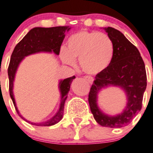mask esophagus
Segmentation results:
<instances>
[{
	"label": "esophagus",
	"instance_id": "1",
	"mask_svg": "<svg viewBox=\"0 0 153 153\" xmlns=\"http://www.w3.org/2000/svg\"><path fill=\"white\" fill-rule=\"evenodd\" d=\"M85 79H86V80L88 81V82H89V83H92L93 81H94V79H93V77L90 76H85Z\"/></svg>",
	"mask_w": 153,
	"mask_h": 153
}]
</instances>
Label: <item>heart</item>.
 <instances>
[{"mask_svg":"<svg viewBox=\"0 0 153 153\" xmlns=\"http://www.w3.org/2000/svg\"><path fill=\"white\" fill-rule=\"evenodd\" d=\"M114 46L107 34L96 31L80 30L72 34L62 48L60 58L68 65H74L79 59V66L85 73L97 74L105 71L111 63Z\"/></svg>","mask_w":153,"mask_h":153,"instance_id":"b5f03b06","label":"heart"}]
</instances>
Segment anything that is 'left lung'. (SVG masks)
Listing matches in <instances>:
<instances>
[{"instance_id":"obj_1","label":"left lung","mask_w":153,"mask_h":153,"mask_svg":"<svg viewBox=\"0 0 153 153\" xmlns=\"http://www.w3.org/2000/svg\"><path fill=\"white\" fill-rule=\"evenodd\" d=\"M104 30L114 46V55L110 66L95 76L88 94V103L97 123L107 128L128 126L142 108L143 93L146 88V73L140 52L123 33L108 27ZM108 85L121 87L126 93L127 106L123 114L110 117L103 114L97 105V94Z\"/></svg>"}]
</instances>
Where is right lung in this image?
<instances>
[{"label": "right lung", "mask_w": 153, "mask_h": 153, "mask_svg": "<svg viewBox=\"0 0 153 153\" xmlns=\"http://www.w3.org/2000/svg\"><path fill=\"white\" fill-rule=\"evenodd\" d=\"M71 27L68 26H59V27H34L32 28L30 31L23 37L22 40L16 46L11 56L10 65L8 67V76H9V91L10 95L13 103L14 104L16 110L19 116L27 121L25 119L20 115L16 104L15 98H14L13 88V81L15 78L16 72L19 65L20 62L24 59L25 56L37 53L40 52H52L56 55H59L61 46L65 37V31H68ZM75 78V76L67 78L64 80H61L59 82V89H60L62 98H61L60 106L57 113L55 116L49 119V121L41 123H30L31 125L37 126H50L59 123L63 117L64 106L65 101L68 97V93L71 88V84L73 79Z\"/></svg>", "instance_id": "obj_1"}]
</instances>
